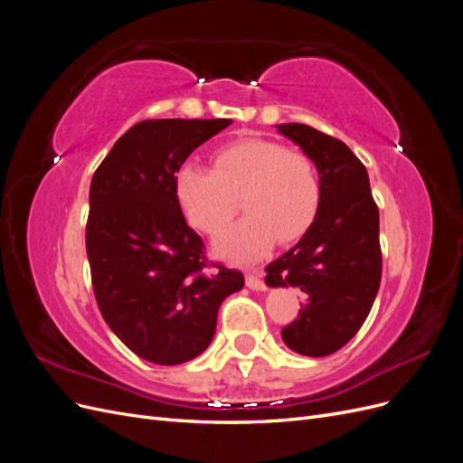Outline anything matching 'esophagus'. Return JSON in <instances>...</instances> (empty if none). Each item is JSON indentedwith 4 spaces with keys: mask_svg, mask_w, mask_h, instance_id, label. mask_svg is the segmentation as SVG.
Segmentation results:
<instances>
[{
    "mask_svg": "<svg viewBox=\"0 0 463 463\" xmlns=\"http://www.w3.org/2000/svg\"><path fill=\"white\" fill-rule=\"evenodd\" d=\"M247 288L253 289V291H264L266 289L262 279L259 276H253V274L247 276Z\"/></svg>",
    "mask_w": 463,
    "mask_h": 463,
    "instance_id": "esophagus-1",
    "label": "esophagus"
}]
</instances>
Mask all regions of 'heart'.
<instances>
[{"instance_id":"heart-1","label":"heart","mask_w":463,"mask_h":463,"mask_svg":"<svg viewBox=\"0 0 463 463\" xmlns=\"http://www.w3.org/2000/svg\"><path fill=\"white\" fill-rule=\"evenodd\" d=\"M214 165L184 162L175 172V199L187 220L216 235L233 220L237 197L247 216L223 233L214 249L233 260L259 259L278 241L305 235L318 213L320 184L313 162L269 138H243L222 146Z\"/></svg>"}]
</instances>
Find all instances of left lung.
<instances>
[{"label":"left lung","instance_id":"1","mask_svg":"<svg viewBox=\"0 0 463 463\" xmlns=\"http://www.w3.org/2000/svg\"><path fill=\"white\" fill-rule=\"evenodd\" d=\"M276 128L315 164L320 204L299 243L266 266L264 282L303 291L299 318L282 340L296 354L325 357L357 334L381 286L378 208L365 165L345 143L303 123Z\"/></svg>","mask_w":463,"mask_h":463}]
</instances>
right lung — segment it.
I'll use <instances>...</instances> for the list:
<instances>
[{
	"mask_svg": "<svg viewBox=\"0 0 463 463\" xmlns=\"http://www.w3.org/2000/svg\"><path fill=\"white\" fill-rule=\"evenodd\" d=\"M232 119H146L111 146L90 181L87 257L106 325L156 365L201 355L222 301L241 272L206 274L204 243L175 199L174 177L189 154Z\"/></svg>",
	"mask_w": 463,
	"mask_h": 463,
	"instance_id": "right-lung-1",
	"label": "right lung"
}]
</instances>
